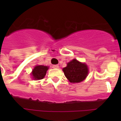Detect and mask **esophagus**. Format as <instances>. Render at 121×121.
I'll return each mask as SVG.
<instances>
[{
	"label": "esophagus",
	"mask_w": 121,
	"mask_h": 121,
	"mask_svg": "<svg viewBox=\"0 0 121 121\" xmlns=\"http://www.w3.org/2000/svg\"><path fill=\"white\" fill-rule=\"evenodd\" d=\"M52 67L54 68H58L59 65H52Z\"/></svg>",
	"instance_id": "34e87169"
}]
</instances>
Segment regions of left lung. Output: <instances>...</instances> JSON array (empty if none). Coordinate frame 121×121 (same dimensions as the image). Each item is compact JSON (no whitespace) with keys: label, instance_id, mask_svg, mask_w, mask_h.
<instances>
[{"label":"left lung","instance_id":"left-lung-1","mask_svg":"<svg viewBox=\"0 0 121 121\" xmlns=\"http://www.w3.org/2000/svg\"><path fill=\"white\" fill-rule=\"evenodd\" d=\"M66 78L70 82L78 83L84 81L88 73L87 66L85 64L79 62L76 59L72 60L67 64V66L63 68Z\"/></svg>","mask_w":121,"mask_h":121}]
</instances>
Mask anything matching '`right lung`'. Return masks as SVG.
Returning <instances> with one entry per match:
<instances>
[{
	"instance_id": "obj_1",
	"label": "right lung",
	"mask_w": 121,
	"mask_h": 121,
	"mask_svg": "<svg viewBox=\"0 0 121 121\" xmlns=\"http://www.w3.org/2000/svg\"><path fill=\"white\" fill-rule=\"evenodd\" d=\"M48 67L43 65H37L35 67L32 71L34 79H42L45 76Z\"/></svg>"
}]
</instances>
